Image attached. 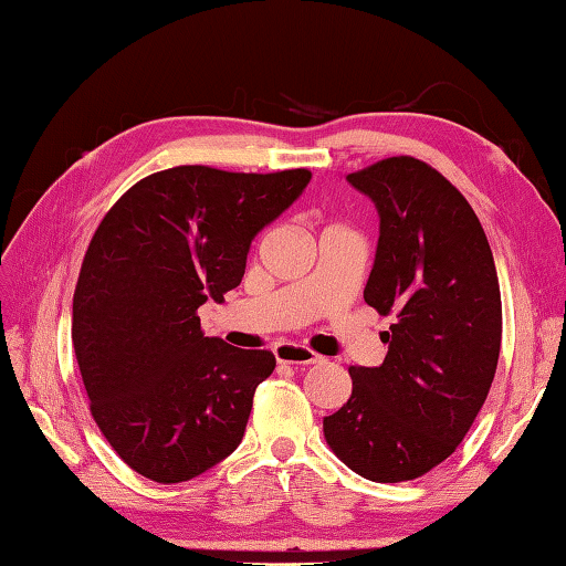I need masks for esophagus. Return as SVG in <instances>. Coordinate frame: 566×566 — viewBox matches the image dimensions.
Masks as SVG:
<instances>
[{"mask_svg":"<svg viewBox=\"0 0 566 566\" xmlns=\"http://www.w3.org/2000/svg\"><path fill=\"white\" fill-rule=\"evenodd\" d=\"M275 360L285 365H316L322 363V355L305 346H297V343H285V346L275 348Z\"/></svg>","mask_w":566,"mask_h":566,"instance_id":"esophagus-1","label":"esophagus"}]
</instances>
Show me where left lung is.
Masks as SVG:
<instances>
[{
	"instance_id": "8db88e82",
	"label": "left lung",
	"mask_w": 566,
	"mask_h": 566,
	"mask_svg": "<svg viewBox=\"0 0 566 566\" xmlns=\"http://www.w3.org/2000/svg\"><path fill=\"white\" fill-rule=\"evenodd\" d=\"M379 211L365 302L394 316L379 367H350L353 394L324 418L331 451L375 482L447 461L485 403L500 360L502 295L490 242L461 191L412 156L348 175Z\"/></svg>"
}]
</instances>
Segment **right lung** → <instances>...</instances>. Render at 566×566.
<instances>
[{
	"mask_svg": "<svg viewBox=\"0 0 566 566\" xmlns=\"http://www.w3.org/2000/svg\"><path fill=\"white\" fill-rule=\"evenodd\" d=\"M310 177L177 165L139 179L101 220L78 271L72 340L91 416L139 475L185 482L242 442L275 357L203 336L199 307L240 285L254 235Z\"/></svg>",
	"mask_w": 566,
	"mask_h": 566,
	"instance_id": "obj_1",
	"label": "right lung"
}]
</instances>
